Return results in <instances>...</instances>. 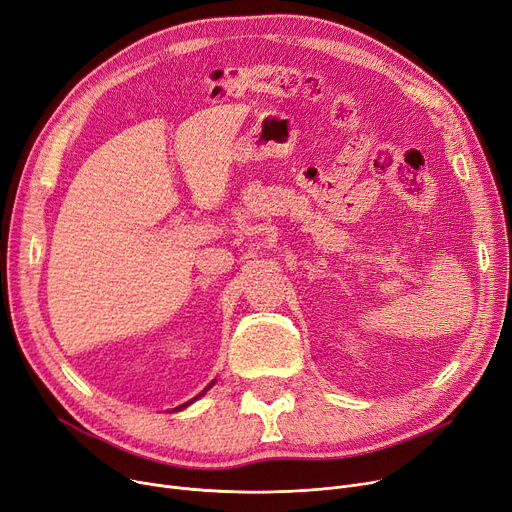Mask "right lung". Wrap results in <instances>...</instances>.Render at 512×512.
<instances>
[{
    "label": "right lung",
    "instance_id": "add662e5",
    "mask_svg": "<svg viewBox=\"0 0 512 512\" xmlns=\"http://www.w3.org/2000/svg\"><path fill=\"white\" fill-rule=\"evenodd\" d=\"M213 385H215V379H213V381H211V383H209V385H207V387H205V389H203L201 393H198L196 397H192V399H190V402H186V404H182V406H177V408H173L171 412H177V410H184V408H188L190 404H194V402H196V399H198V397H203V395H205V393H207V391H209V389H211Z\"/></svg>",
    "mask_w": 512,
    "mask_h": 512
}]
</instances>
